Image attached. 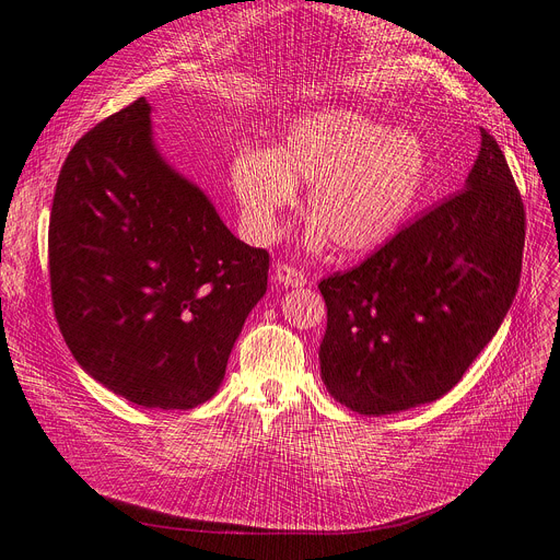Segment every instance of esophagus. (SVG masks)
Here are the masks:
<instances>
[{"label":"esophagus","mask_w":560,"mask_h":560,"mask_svg":"<svg viewBox=\"0 0 560 560\" xmlns=\"http://www.w3.org/2000/svg\"><path fill=\"white\" fill-rule=\"evenodd\" d=\"M275 279H277L279 283H283V285H295V288H302V285H306V281H308L306 275H304V270L295 268V265H290V262H277Z\"/></svg>","instance_id":"esophagus-1"}]
</instances>
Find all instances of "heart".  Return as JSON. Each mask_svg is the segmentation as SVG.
<instances>
[{
	"label": "heart",
	"instance_id": "1",
	"mask_svg": "<svg viewBox=\"0 0 560 560\" xmlns=\"http://www.w3.org/2000/svg\"><path fill=\"white\" fill-rule=\"evenodd\" d=\"M431 179L424 140L359 110H322L292 122L277 150H243L231 184L256 241L279 233L308 184V243L365 254L390 241L413 215Z\"/></svg>",
	"mask_w": 560,
	"mask_h": 560
}]
</instances>
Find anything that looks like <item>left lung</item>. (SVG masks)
<instances>
[{"label":"left lung","mask_w":560,"mask_h":560,"mask_svg":"<svg viewBox=\"0 0 560 560\" xmlns=\"http://www.w3.org/2000/svg\"><path fill=\"white\" fill-rule=\"evenodd\" d=\"M526 215L497 140L463 190L401 226L363 262L317 283L329 395L361 416L450 393L509 313L522 272Z\"/></svg>","instance_id":"8db88e82"}]
</instances>
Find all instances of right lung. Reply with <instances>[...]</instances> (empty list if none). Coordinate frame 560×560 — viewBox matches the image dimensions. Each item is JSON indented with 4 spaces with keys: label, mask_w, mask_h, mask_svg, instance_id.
I'll list each match as a JSON object with an SVG mask.
<instances>
[{
    "label": "right lung",
    "mask_w": 560,
    "mask_h": 560,
    "mask_svg": "<svg viewBox=\"0 0 560 560\" xmlns=\"http://www.w3.org/2000/svg\"><path fill=\"white\" fill-rule=\"evenodd\" d=\"M144 97L77 140L49 218L54 315L77 363L125 399L165 410L209 401L270 254L224 226L152 142Z\"/></svg>",
    "instance_id": "1"
}]
</instances>
